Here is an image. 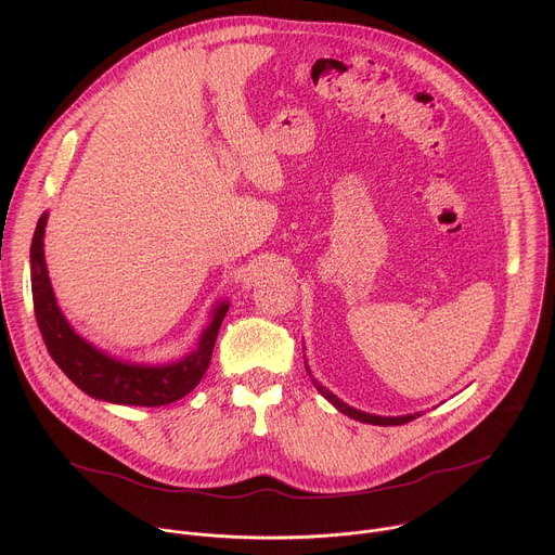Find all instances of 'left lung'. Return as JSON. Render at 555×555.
<instances>
[{"label": "left lung", "instance_id": "1", "mask_svg": "<svg viewBox=\"0 0 555 555\" xmlns=\"http://www.w3.org/2000/svg\"><path fill=\"white\" fill-rule=\"evenodd\" d=\"M307 373H309V369H307ZM313 384H315V388H319V390L325 395V398H327L340 413H345V415H349V417H353V420H358V422H364V424H375V426H402V424H409V422H413L415 417H420V415H406V417H377V415L360 413V411L347 406L345 402H340L334 392H330L325 386H321L315 379H313Z\"/></svg>", "mask_w": 555, "mask_h": 555}]
</instances>
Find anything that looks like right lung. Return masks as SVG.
<instances>
[{"mask_svg":"<svg viewBox=\"0 0 555 555\" xmlns=\"http://www.w3.org/2000/svg\"><path fill=\"white\" fill-rule=\"evenodd\" d=\"M46 219L48 215H41L33 236L30 281L35 319L50 358L78 388L103 402L151 409L182 400L184 395H189L199 384L210 364V356L221 321L228 311V302H221L215 309L212 321L204 332L197 351H193L189 358L167 366H138L118 362L96 351L81 336H76L63 319L61 309L56 307L43 259Z\"/></svg>","mask_w":555,"mask_h":555,"instance_id":"obj_1","label":"right lung"}]
</instances>
